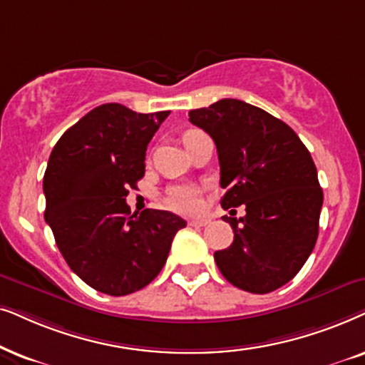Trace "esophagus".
Returning <instances> with one entry per match:
<instances>
[{
  "mask_svg": "<svg viewBox=\"0 0 365 365\" xmlns=\"http://www.w3.org/2000/svg\"><path fill=\"white\" fill-rule=\"evenodd\" d=\"M210 223V220H207V218H192V220H188V225L192 227H205Z\"/></svg>",
  "mask_w": 365,
  "mask_h": 365,
  "instance_id": "esophagus-1",
  "label": "esophagus"
}]
</instances>
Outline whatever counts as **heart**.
I'll list each match as a JSON object with an SVG mask.
<instances>
[{
	"label": "heart",
	"mask_w": 365,
	"mask_h": 365,
	"mask_svg": "<svg viewBox=\"0 0 365 365\" xmlns=\"http://www.w3.org/2000/svg\"><path fill=\"white\" fill-rule=\"evenodd\" d=\"M198 133H200L198 130H188V132L183 133V137H182L183 145H187L188 140H192ZM165 200H167L168 207H172L173 210H178V212H193L198 208L197 190L188 185L170 187Z\"/></svg>",
	"instance_id": "b5f03b06"
}]
</instances>
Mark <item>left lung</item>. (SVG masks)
<instances>
[{
  "instance_id": "left-lung-1",
  "label": "left lung",
  "mask_w": 365,
  "mask_h": 365,
  "mask_svg": "<svg viewBox=\"0 0 365 365\" xmlns=\"http://www.w3.org/2000/svg\"><path fill=\"white\" fill-rule=\"evenodd\" d=\"M188 116L217 145L222 207L245 205V217L223 218L233 242L213 254L218 270L235 287L269 294L297 275L317 242L324 193L314 160L287 123L242 100Z\"/></svg>"
}]
</instances>
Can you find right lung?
I'll return each mask as SVG.
<instances>
[{
	"label": "right lung",
	"mask_w": 365,
	"mask_h": 365,
	"mask_svg": "<svg viewBox=\"0 0 365 365\" xmlns=\"http://www.w3.org/2000/svg\"><path fill=\"white\" fill-rule=\"evenodd\" d=\"M168 115L100 105L61 135L48 160L45 220L70 269L101 294L120 297L148 285L187 225L167 210L132 215L125 200L145 175V152Z\"/></svg>",
	"instance_id": "right-lung-1"
}]
</instances>
